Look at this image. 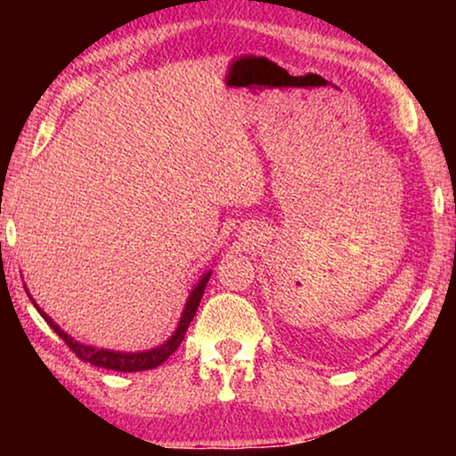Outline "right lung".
Here are the masks:
<instances>
[{"mask_svg":"<svg viewBox=\"0 0 456 456\" xmlns=\"http://www.w3.org/2000/svg\"><path fill=\"white\" fill-rule=\"evenodd\" d=\"M209 276H211V272L205 273V276L199 280L195 290L191 292L189 301H186V307L183 311V317H180V323H178L176 332H174L172 338L164 342L161 346L153 348V351H145V353H114V351H103V348L99 351V348L85 346V345H80V342L74 340L72 336H68L64 330H60V326H55V323L49 320V317L43 314L41 309H39V314L43 315V320L52 326L53 332L66 342V346L70 348V351L77 354L80 361H85V363H91L95 367H105V370H114V371H145V370H153V367L164 363V361L170 357L174 351H176L180 342H183L186 330H189V323L192 322V317H195V314H197L199 303H201V297L205 292V286H208V282H209ZM30 301H33V298H30ZM33 305H35V301H33Z\"/></svg>","mask_w":456,"mask_h":456,"instance_id":"add662e5","label":"right lung"}]
</instances>
